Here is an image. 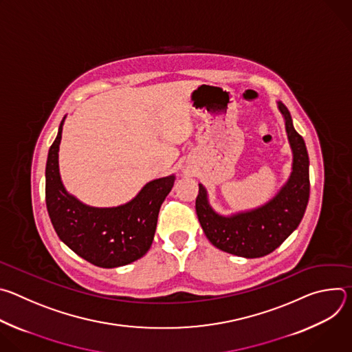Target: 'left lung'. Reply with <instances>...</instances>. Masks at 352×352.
Listing matches in <instances>:
<instances>
[{
  "label": "left lung",
  "mask_w": 352,
  "mask_h": 352,
  "mask_svg": "<svg viewBox=\"0 0 352 352\" xmlns=\"http://www.w3.org/2000/svg\"><path fill=\"white\" fill-rule=\"evenodd\" d=\"M292 152L289 178L265 205L231 216L217 213L209 204L206 188L199 184L196 214L208 239L227 254L246 259L262 258L278 248L299 226L309 200V157L305 142L287 107L278 102Z\"/></svg>",
  "instance_id": "1"
}]
</instances>
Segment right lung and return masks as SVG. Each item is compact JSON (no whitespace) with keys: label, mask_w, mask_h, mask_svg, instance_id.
<instances>
[{"label":"right lung","mask_w":352,"mask_h":352,"mask_svg":"<svg viewBox=\"0 0 352 352\" xmlns=\"http://www.w3.org/2000/svg\"><path fill=\"white\" fill-rule=\"evenodd\" d=\"M58 133L48 150L45 164V205L60 239L94 266L113 269L129 265L152 246L157 217L175 175L147 182L129 202L116 208H94L71 195L60 175Z\"/></svg>","instance_id":"add662e5"}]
</instances>
